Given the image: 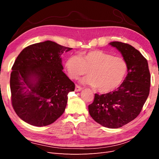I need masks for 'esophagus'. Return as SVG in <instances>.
<instances>
[{
  "label": "esophagus",
  "instance_id": "esophagus-1",
  "mask_svg": "<svg viewBox=\"0 0 159 159\" xmlns=\"http://www.w3.org/2000/svg\"><path fill=\"white\" fill-rule=\"evenodd\" d=\"M83 89V88L80 86L76 85L75 87V91L76 92H80V91H81Z\"/></svg>",
  "mask_w": 159,
  "mask_h": 159
}]
</instances>
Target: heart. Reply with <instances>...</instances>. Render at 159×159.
<instances>
[{"label":"heart","instance_id":"obj_1","mask_svg":"<svg viewBox=\"0 0 159 159\" xmlns=\"http://www.w3.org/2000/svg\"><path fill=\"white\" fill-rule=\"evenodd\" d=\"M65 67L72 79L88 72L89 75L83 79L82 83L96 87L101 93L117 89L123 83L128 72L127 63L122 57H113L100 50L70 55L66 61Z\"/></svg>","mask_w":159,"mask_h":159}]
</instances>
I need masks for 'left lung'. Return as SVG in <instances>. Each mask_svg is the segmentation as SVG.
I'll return each mask as SVG.
<instances>
[{"label": "left lung", "mask_w": 159, "mask_h": 159, "mask_svg": "<svg viewBox=\"0 0 159 159\" xmlns=\"http://www.w3.org/2000/svg\"><path fill=\"white\" fill-rule=\"evenodd\" d=\"M117 48L128 65V74L114 92L102 95L95 93L88 107L91 117L102 126L117 128L139 116L149 96L150 74L146 59L128 43L110 42Z\"/></svg>", "instance_id": "left-lung-1"}]
</instances>
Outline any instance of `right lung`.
<instances>
[{
    "mask_svg": "<svg viewBox=\"0 0 159 159\" xmlns=\"http://www.w3.org/2000/svg\"><path fill=\"white\" fill-rule=\"evenodd\" d=\"M72 49L48 40L26 47L16 58L10 77L11 103L25 122L48 126L63 113L75 85L63 72L61 56Z\"/></svg>",
    "mask_w": 159,
    "mask_h": 159,
    "instance_id": "add662e5",
    "label": "right lung"
}]
</instances>
